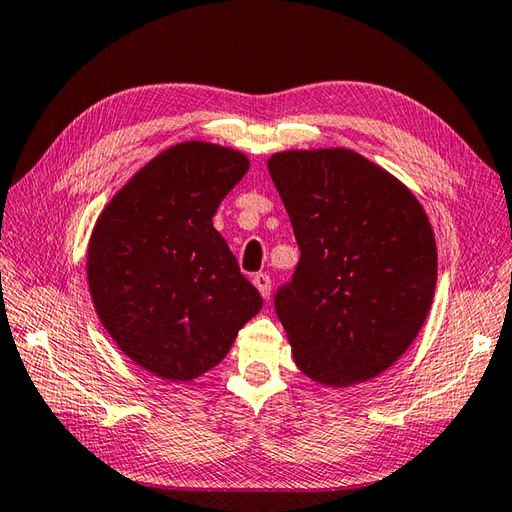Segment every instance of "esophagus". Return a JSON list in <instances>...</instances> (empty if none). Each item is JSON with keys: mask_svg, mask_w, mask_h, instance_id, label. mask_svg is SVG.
I'll return each instance as SVG.
<instances>
[{"mask_svg": "<svg viewBox=\"0 0 512 512\" xmlns=\"http://www.w3.org/2000/svg\"><path fill=\"white\" fill-rule=\"evenodd\" d=\"M253 283H255V288L259 290V294L264 296V299H268V296H270V288H272L270 275H266V272H257V275L253 277Z\"/></svg>", "mask_w": 512, "mask_h": 512, "instance_id": "34e87169", "label": "esophagus"}]
</instances>
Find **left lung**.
Here are the masks:
<instances>
[{"instance_id":"8db88e82","label":"left lung","mask_w":512,"mask_h":512,"mask_svg":"<svg viewBox=\"0 0 512 512\" xmlns=\"http://www.w3.org/2000/svg\"><path fill=\"white\" fill-rule=\"evenodd\" d=\"M301 259L275 294L296 366L351 386L401 358L436 288V242L419 200L358 152L288 150L268 161Z\"/></svg>"}]
</instances>
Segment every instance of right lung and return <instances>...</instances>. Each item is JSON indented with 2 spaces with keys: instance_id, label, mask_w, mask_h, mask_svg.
<instances>
[{
  "instance_id": "1",
  "label": "right lung",
  "mask_w": 512,
  "mask_h": 512,
  "mask_svg": "<svg viewBox=\"0 0 512 512\" xmlns=\"http://www.w3.org/2000/svg\"><path fill=\"white\" fill-rule=\"evenodd\" d=\"M248 165L242 152L185 141L141 168L95 222V312L130 360L170 382L220 364L264 305L211 222Z\"/></svg>"
}]
</instances>
